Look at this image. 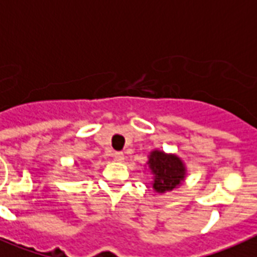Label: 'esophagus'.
Segmentation results:
<instances>
[{
	"instance_id": "34e87169",
	"label": "esophagus",
	"mask_w": 257,
	"mask_h": 257,
	"mask_svg": "<svg viewBox=\"0 0 257 257\" xmlns=\"http://www.w3.org/2000/svg\"><path fill=\"white\" fill-rule=\"evenodd\" d=\"M114 159H116V161H124V159H125L124 153H122V152H114Z\"/></svg>"
}]
</instances>
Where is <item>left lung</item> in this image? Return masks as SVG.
Wrapping results in <instances>:
<instances>
[{"instance_id":"obj_1","label":"left lung","mask_w":257,"mask_h":257,"mask_svg":"<svg viewBox=\"0 0 257 257\" xmlns=\"http://www.w3.org/2000/svg\"><path fill=\"white\" fill-rule=\"evenodd\" d=\"M148 164L155 173L153 188L160 193L172 191L183 181L185 176L183 161L175 155H165L160 151H153Z\"/></svg>"}]
</instances>
